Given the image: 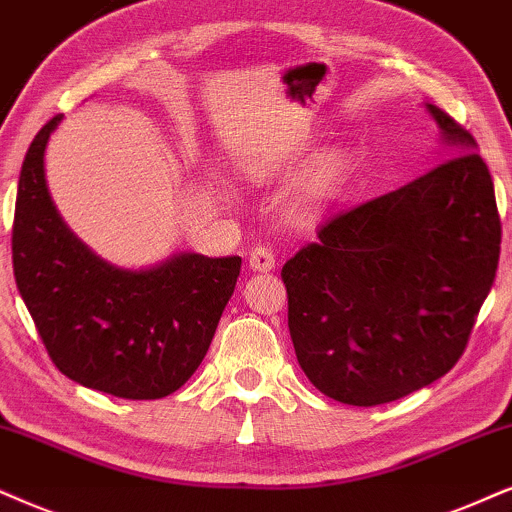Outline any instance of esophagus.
Listing matches in <instances>:
<instances>
[{"instance_id":"esophagus-1","label":"esophagus","mask_w":512,"mask_h":512,"mask_svg":"<svg viewBox=\"0 0 512 512\" xmlns=\"http://www.w3.org/2000/svg\"><path fill=\"white\" fill-rule=\"evenodd\" d=\"M276 264L274 250L267 248V245H257L255 250L250 252V269L255 271H271Z\"/></svg>"}]
</instances>
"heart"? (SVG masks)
<instances>
[{"label": "heart", "mask_w": 512, "mask_h": 512, "mask_svg": "<svg viewBox=\"0 0 512 512\" xmlns=\"http://www.w3.org/2000/svg\"><path fill=\"white\" fill-rule=\"evenodd\" d=\"M276 172V165L269 160H255V163L245 165V174L252 181H264ZM345 177V160L338 153H328L309 170L304 177L300 191L295 198V215L309 217L326 203L328 198L338 191L340 181Z\"/></svg>", "instance_id": "1"}]
</instances>
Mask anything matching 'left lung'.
Wrapping results in <instances>:
<instances>
[{
    "mask_svg": "<svg viewBox=\"0 0 512 512\" xmlns=\"http://www.w3.org/2000/svg\"><path fill=\"white\" fill-rule=\"evenodd\" d=\"M451 158L328 217L283 264L297 364L316 390L378 406L456 366L501 255L494 181L468 129L428 103Z\"/></svg>",
    "mask_w": 512,
    "mask_h": 512,
    "instance_id": "left-lung-1",
    "label": "left lung"
}]
</instances>
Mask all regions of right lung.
I'll return each mask as SVG.
<instances>
[{"label":"right lung","mask_w":512,"mask_h":512,"mask_svg":"<svg viewBox=\"0 0 512 512\" xmlns=\"http://www.w3.org/2000/svg\"><path fill=\"white\" fill-rule=\"evenodd\" d=\"M54 115L25 153L11 257L16 286L51 361L70 380L122 399H160L196 373L234 295L241 257H172L127 271L70 234L44 181Z\"/></svg>","instance_id":"obj_1"}]
</instances>
